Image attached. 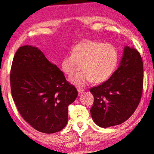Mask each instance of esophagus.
<instances>
[{
    "label": "esophagus",
    "mask_w": 154,
    "mask_h": 154,
    "mask_svg": "<svg viewBox=\"0 0 154 154\" xmlns=\"http://www.w3.org/2000/svg\"><path fill=\"white\" fill-rule=\"evenodd\" d=\"M77 91H78V92H79V94H82V92L84 91V90H83V89H82V88H78L77 89Z\"/></svg>",
    "instance_id": "1"
}]
</instances>
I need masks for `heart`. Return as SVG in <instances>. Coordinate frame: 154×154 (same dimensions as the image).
Here are the masks:
<instances>
[{
	"label": "heart",
	"mask_w": 154,
	"mask_h": 154,
	"mask_svg": "<svg viewBox=\"0 0 154 154\" xmlns=\"http://www.w3.org/2000/svg\"><path fill=\"white\" fill-rule=\"evenodd\" d=\"M118 51L111 44L95 40H85L75 45L63 58L61 69L69 77L83 69L71 79L78 86H84L93 82L100 83L108 79L118 62Z\"/></svg>",
	"instance_id": "heart-1"
}]
</instances>
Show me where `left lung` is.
Here are the masks:
<instances>
[{"label":"left lung","mask_w":154,"mask_h":154,"mask_svg":"<svg viewBox=\"0 0 154 154\" xmlns=\"http://www.w3.org/2000/svg\"><path fill=\"white\" fill-rule=\"evenodd\" d=\"M143 85V65L136 49L125 46L117 69L109 79L89 91L94 97L90 110L100 127L118 125L127 121L140 102Z\"/></svg>","instance_id":"1"}]
</instances>
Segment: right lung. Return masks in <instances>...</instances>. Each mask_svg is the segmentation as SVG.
Returning a JSON list of instances; mask_svg holds the SVG:
<instances>
[{"mask_svg":"<svg viewBox=\"0 0 154 154\" xmlns=\"http://www.w3.org/2000/svg\"><path fill=\"white\" fill-rule=\"evenodd\" d=\"M10 81L17 110L33 128L54 133L65 128L68 106L78 92L40 49L32 46L19 48L13 60Z\"/></svg>","mask_w":154,"mask_h":154,"instance_id":"1","label":"right lung"}]
</instances>
